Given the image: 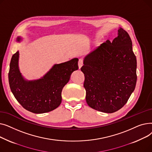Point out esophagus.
Instances as JSON below:
<instances>
[{
  "instance_id": "obj_1",
  "label": "esophagus",
  "mask_w": 152,
  "mask_h": 152,
  "mask_svg": "<svg viewBox=\"0 0 152 152\" xmlns=\"http://www.w3.org/2000/svg\"><path fill=\"white\" fill-rule=\"evenodd\" d=\"M83 65V59H79V61H78V66H79V68L80 69L82 66Z\"/></svg>"
}]
</instances>
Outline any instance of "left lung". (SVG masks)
<instances>
[{
    "label": "left lung",
    "mask_w": 152,
    "mask_h": 152,
    "mask_svg": "<svg viewBox=\"0 0 152 152\" xmlns=\"http://www.w3.org/2000/svg\"><path fill=\"white\" fill-rule=\"evenodd\" d=\"M118 31L112 42L107 40L86 56L81 68L87 103L108 113L126 104L137 82V60L131 39L123 29Z\"/></svg>",
    "instance_id": "1"
}]
</instances>
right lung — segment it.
I'll return each mask as SVG.
<instances>
[{"label": "right lung", "mask_w": 152, "mask_h": 152, "mask_svg": "<svg viewBox=\"0 0 152 152\" xmlns=\"http://www.w3.org/2000/svg\"><path fill=\"white\" fill-rule=\"evenodd\" d=\"M20 38H18L20 41ZM19 52L13 55L9 73L11 91L20 105L34 113L49 112L57 108L61 102L63 87L69 80L72 73L78 69L77 58L55 65L41 79L26 81L18 69Z\"/></svg>", "instance_id": "add662e5"}]
</instances>
